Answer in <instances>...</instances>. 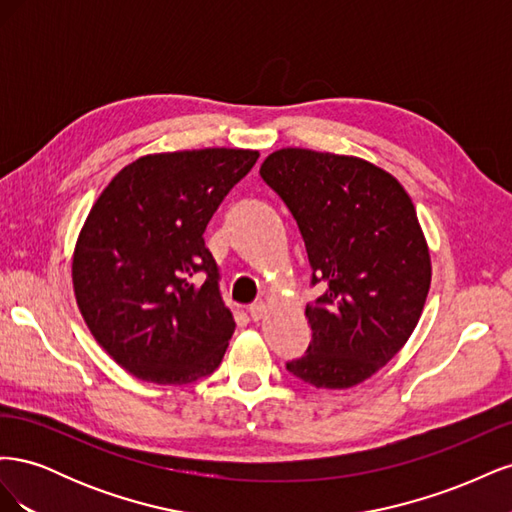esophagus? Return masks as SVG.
I'll return each instance as SVG.
<instances>
[{"label":"esophagus","instance_id":"34e87169","mask_svg":"<svg viewBox=\"0 0 512 512\" xmlns=\"http://www.w3.org/2000/svg\"><path fill=\"white\" fill-rule=\"evenodd\" d=\"M250 316H252V320L254 322H258V320H262V318H265L267 316V305L265 303H254L252 307H250Z\"/></svg>","mask_w":512,"mask_h":512}]
</instances>
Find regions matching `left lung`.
Instances as JSON below:
<instances>
[{
	"instance_id": "8db88e82",
	"label": "left lung",
	"mask_w": 512,
	"mask_h": 512,
	"mask_svg": "<svg viewBox=\"0 0 512 512\" xmlns=\"http://www.w3.org/2000/svg\"><path fill=\"white\" fill-rule=\"evenodd\" d=\"M260 177L284 200L305 243L312 342L286 369L316 389H350L389 363L412 335L431 284L427 241L410 196L361 158L280 149Z\"/></svg>"
}]
</instances>
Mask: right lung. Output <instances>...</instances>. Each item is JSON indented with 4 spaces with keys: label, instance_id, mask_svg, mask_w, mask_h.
Wrapping results in <instances>:
<instances>
[{
    "label": "right lung",
    "instance_id": "obj_1",
    "mask_svg": "<svg viewBox=\"0 0 512 512\" xmlns=\"http://www.w3.org/2000/svg\"><path fill=\"white\" fill-rule=\"evenodd\" d=\"M260 153H153L121 168L74 247V297L96 342L132 376L190 384L213 374L235 331L203 232Z\"/></svg>",
    "mask_w": 512,
    "mask_h": 512
}]
</instances>
